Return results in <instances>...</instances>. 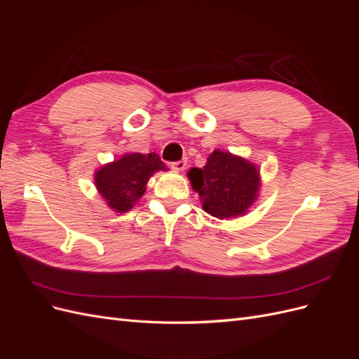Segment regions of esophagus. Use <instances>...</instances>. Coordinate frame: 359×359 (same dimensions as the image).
Segmentation results:
<instances>
[{"instance_id": "obj_1", "label": "esophagus", "mask_w": 359, "mask_h": 359, "mask_svg": "<svg viewBox=\"0 0 359 359\" xmlns=\"http://www.w3.org/2000/svg\"><path fill=\"white\" fill-rule=\"evenodd\" d=\"M186 166H187V160H186V158L170 163V168H172L173 170H184V169H186Z\"/></svg>"}]
</instances>
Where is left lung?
<instances>
[{"label":"left lung","instance_id":"obj_1","mask_svg":"<svg viewBox=\"0 0 359 359\" xmlns=\"http://www.w3.org/2000/svg\"><path fill=\"white\" fill-rule=\"evenodd\" d=\"M193 189L199 191L203 210L217 219L244 214L259 190L255 165L229 153L214 151L203 169L189 172Z\"/></svg>","mask_w":359,"mask_h":359}]
</instances>
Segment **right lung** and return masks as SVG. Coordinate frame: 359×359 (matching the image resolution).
Here are the masks:
<instances>
[{"instance_id":"add662e5","label":"right lung","mask_w":359,"mask_h":359,"mask_svg":"<svg viewBox=\"0 0 359 359\" xmlns=\"http://www.w3.org/2000/svg\"><path fill=\"white\" fill-rule=\"evenodd\" d=\"M160 169L166 170V166L156 153L126 154L95 173V186L111 208L126 212L145 193L148 178Z\"/></svg>"}]
</instances>
